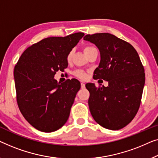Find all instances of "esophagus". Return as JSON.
Listing matches in <instances>:
<instances>
[{
    "label": "esophagus",
    "instance_id": "esophagus-1",
    "mask_svg": "<svg viewBox=\"0 0 158 158\" xmlns=\"http://www.w3.org/2000/svg\"><path fill=\"white\" fill-rule=\"evenodd\" d=\"M81 89L85 88V84H84V81H81Z\"/></svg>",
    "mask_w": 158,
    "mask_h": 158
}]
</instances>
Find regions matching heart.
Instances as JSON below:
<instances>
[{
    "label": "heart",
    "instance_id": "heart-1",
    "mask_svg": "<svg viewBox=\"0 0 158 158\" xmlns=\"http://www.w3.org/2000/svg\"><path fill=\"white\" fill-rule=\"evenodd\" d=\"M93 48V47H92V46H86V47L84 48V53L86 52L88 50H89L90 48ZM73 54H74L73 51H70V52L67 54V56H66V61H67L68 62H70L71 60H72V56H73ZM74 75L75 77H78V78L81 79H86V76H87V75H86V73L82 70H76L74 72Z\"/></svg>",
    "mask_w": 158,
    "mask_h": 158
}]
</instances>
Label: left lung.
I'll return each instance as SVG.
<instances>
[{
  "mask_svg": "<svg viewBox=\"0 0 158 158\" xmlns=\"http://www.w3.org/2000/svg\"><path fill=\"white\" fill-rule=\"evenodd\" d=\"M84 40L97 46L101 60L93 78L108 86L88 83V104L95 121L103 127L118 130L130 123L139 110L145 81V69L135 48L108 33L88 34Z\"/></svg>",
  "mask_w": 158,
  "mask_h": 158,
  "instance_id": "1",
  "label": "left lung"
}]
</instances>
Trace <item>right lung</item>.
I'll list each match as a JSON object with an SVG mask.
<instances>
[{
	"mask_svg": "<svg viewBox=\"0 0 158 158\" xmlns=\"http://www.w3.org/2000/svg\"><path fill=\"white\" fill-rule=\"evenodd\" d=\"M84 35L48 37L26 48L14 68L18 106L28 123L45 132H54L66 123L75 97L81 87L78 80L58 83L54 75L68 66L66 56Z\"/></svg>",
	"mask_w": 158,
	"mask_h": 158,
	"instance_id": "1",
	"label": "right lung"
}]
</instances>
